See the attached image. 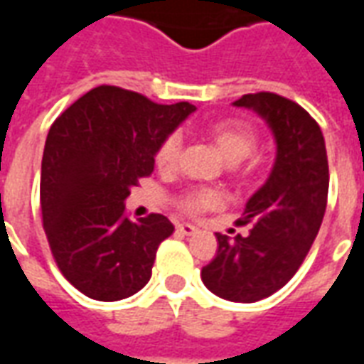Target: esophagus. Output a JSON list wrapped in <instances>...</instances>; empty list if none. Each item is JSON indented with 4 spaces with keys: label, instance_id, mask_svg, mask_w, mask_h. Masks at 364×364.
Returning <instances> with one entry per match:
<instances>
[{
    "label": "esophagus",
    "instance_id": "obj_1",
    "mask_svg": "<svg viewBox=\"0 0 364 364\" xmlns=\"http://www.w3.org/2000/svg\"><path fill=\"white\" fill-rule=\"evenodd\" d=\"M177 232L183 234V236H195L198 230L195 228L193 224H179V226H177Z\"/></svg>",
    "mask_w": 364,
    "mask_h": 364
}]
</instances>
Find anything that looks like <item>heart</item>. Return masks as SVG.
<instances>
[{"label": "heart", "instance_id": "b5f03b06", "mask_svg": "<svg viewBox=\"0 0 364 364\" xmlns=\"http://www.w3.org/2000/svg\"><path fill=\"white\" fill-rule=\"evenodd\" d=\"M206 134L213 140L216 150L228 164H240L247 156H252L257 146V134L250 124L242 120H220L206 128ZM181 151V138L179 134H169L159 142L156 150V166L161 171H171L177 166ZM181 208L187 214H200L205 210H213L222 205V197L216 191L200 189L193 191L181 198Z\"/></svg>", "mask_w": 364, "mask_h": 364}]
</instances>
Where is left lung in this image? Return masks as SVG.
I'll return each mask as SVG.
<instances>
[{"label": "left lung", "instance_id": "1", "mask_svg": "<svg viewBox=\"0 0 364 364\" xmlns=\"http://www.w3.org/2000/svg\"><path fill=\"white\" fill-rule=\"evenodd\" d=\"M232 105L265 120L277 154L267 181L245 203L250 236L216 234V257L200 279L216 296L247 304L282 289L302 265L323 220L329 169L323 134L300 105L267 91Z\"/></svg>", "mask_w": 364, "mask_h": 364}]
</instances>
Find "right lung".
<instances>
[{"mask_svg":"<svg viewBox=\"0 0 364 364\" xmlns=\"http://www.w3.org/2000/svg\"><path fill=\"white\" fill-rule=\"evenodd\" d=\"M195 111L99 85L54 120L41 167L43 226L62 274L85 296L114 302L150 281L175 228L164 214L130 220L124 200L154 171L159 142Z\"/></svg>","mask_w":364,"mask_h":364,"instance_id":"add662e5","label":"right lung"}]
</instances>
